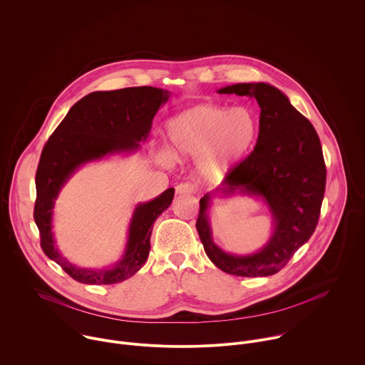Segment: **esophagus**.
I'll list each match as a JSON object with an SVG mask.
<instances>
[{
  "instance_id": "obj_1",
  "label": "esophagus",
  "mask_w": 365,
  "mask_h": 365,
  "mask_svg": "<svg viewBox=\"0 0 365 365\" xmlns=\"http://www.w3.org/2000/svg\"><path fill=\"white\" fill-rule=\"evenodd\" d=\"M175 192L178 195H184V194H194L195 192V185L191 182H181L175 187Z\"/></svg>"
}]
</instances>
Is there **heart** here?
I'll list each match as a JSON object with an SVG mask.
<instances>
[{
    "mask_svg": "<svg viewBox=\"0 0 365 365\" xmlns=\"http://www.w3.org/2000/svg\"><path fill=\"white\" fill-rule=\"evenodd\" d=\"M259 128V117L248 106L197 104L167 123L171 151L160 150L155 160L163 167H171L175 158H197V177L202 182L218 184L251 153Z\"/></svg>",
    "mask_w": 365,
    "mask_h": 365,
    "instance_id": "heart-1",
    "label": "heart"
}]
</instances>
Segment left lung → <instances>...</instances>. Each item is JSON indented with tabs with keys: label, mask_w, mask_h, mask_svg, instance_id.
Listing matches in <instances>:
<instances>
[{
	"label": "left lung",
	"mask_w": 365,
	"mask_h": 365,
	"mask_svg": "<svg viewBox=\"0 0 365 365\" xmlns=\"http://www.w3.org/2000/svg\"><path fill=\"white\" fill-rule=\"evenodd\" d=\"M220 94L255 98L259 137L254 151L232 170L220 188L200 200L197 231L215 267L238 277H267L278 272L312 235L325 190V164L312 124L288 97L265 83H240ZM248 195L259 199L272 215V234L255 253L224 252L212 240L209 208L214 197Z\"/></svg>",
	"instance_id": "obj_1"
}]
</instances>
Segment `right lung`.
<instances>
[{"mask_svg": "<svg viewBox=\"0 0 365 365\" xmlns=\"http://www.w3.org/2000/svg\"><path fill=\"white\" fill-rule=\"evenodd\" d=\"M170 96V91L155 87L91 93L70 108L43 150L36 175L34 208L41 247L50 259L78 282L108 285L134 275L148 258L153 224L171 205L174 188L135 205L121 258L103 268L80 267L61 254L53 231L56 201L70 178L86 164L140 151L151 133L155 114Z\"/></svg>", "mask_w": 365, "mask_h": 365, "instance_id": "obj_1", "label": "right lung"}]
</instances>
